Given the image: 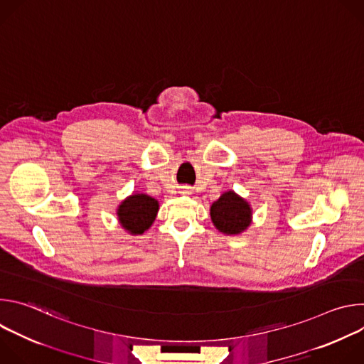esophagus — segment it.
<instances>
[{
  "mask_svg": "<svg viewBox=\"0 0 364 364\" xmlns=\"http://www.w3.org/2000/svg\"><path fill=\"white\" fill-rule=\"evenodd\" d=\"M184 188H187V187H184ZM183 193H188V190H184V191H183Z\"/></svg>",
  "mask_w": 364,
  "mask_h": 364,
  "instance_id": "esophagus-1",
  "label": "esophagus"
}]
</instances>
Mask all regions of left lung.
Instances as JSON below:
<instances>
[{
	"instance_id": "left-lung-1",
	"label": "left lung",
	"mask_w": 364,
	"mask_h": 364,
	"mask_svg": "<svg viewBox=\"0 0 364 364\" xmlns=\"http://www.w3.org/2000/svg\"><path fill=\"white\" fill-rule=\"evenodd\" d=\"M210 218L220 233L228 236L240 235L252 223V207L246 198L229 190L213 201Z\"/></svg>"
}]
</instances>
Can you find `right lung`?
I'll return each instance as SVG.
<instances>
[{
    "label": "right lung",
    "mask_w": 364,
    "mask_h": 364,
    "mask_svg": "<svg viewBox=\"0 0 364 364\" xmlns=\"http://www.w3.org/2000/svg\"><path fill=\"white\" fill-rule=\"evenodd\" d=\"M160 203L145 193H132L121 201L117 209V216L121 228L129 235H142L148 230L157 213Z\"/></svg>",
    "instance_id": "obj_1"
}]
</instances>
